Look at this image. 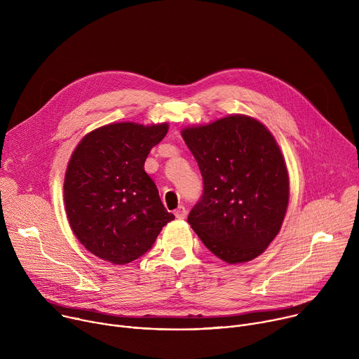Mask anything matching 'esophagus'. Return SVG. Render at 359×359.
Masks as SVG:
<instances>
[{
    "mask_svg": "<svg viewBox=\"0 0 359 359\" xmlns=\"http://www.w3.org/2000/svg\"><path fill=\"white\" fill-rule=\"evenodd\" d=\"M175 216H176L179 220L186 219V216H187V210H186V208H184V206H179V208L176 209V212H175Z\"/></svg>",
    "mask_w": 359,
    "mask_h": 359,
    "instance_id": "esophagus-1",
    "label": "esophagus"
}]
</instances>
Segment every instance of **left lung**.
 Instances as JSON below:
<instances>
[{
	"label": "left lung",
	"instance_id": "1",
	"mask_svg": "<svg viewBox=\"0 0 359 359\" xmlns=\"http://www.w3.org/2000/svg\"><path fill=\"white\" fill-rule=\"evenodd\" d=\"M182 136L203 177L189 224L223 262L255 259L278 234L288 208V172L274 136L245 115L184 128Z\"/></svg>",
	"mask_w": 359,
	"mask_h": 359
}]
</instances>
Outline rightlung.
<instances>
[{
	"instance_id": "add662e5",
	"label": "right lung",
	"mask_w": 359,
	"mask_h": 359,
	"mask_svg": "<svg viewBox=\"0 0 359 359\" xmlns=\"http://www.w3.org/2000/svg\"><path fill=\"white\" fill-rule=\"evenodd\" d=\"M168 130V123H109L75 147L64 182L65 212L76 238L96 257L128 264L175 219L144 172L150 149Z\"/></svg>"
}]
</instances>
